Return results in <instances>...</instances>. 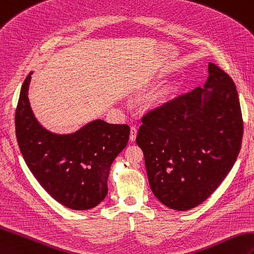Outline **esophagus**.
Wrapping results in <instances>:
<instances>
[{
  "label": "esophagus",
  "mask_w": 254,
  "mask_h": 254,
  "mask_svg": "<svg viewBox=\"0 0 254 254\" xmlns=\"http://www.w3.org/2000/svg\"><path fill=\"white\" fill-rule=\"evenodd\" d=\"M136 135H137V128L136 127H131V133H129V140L134 141L136 139Z\"/></svg>",
  "instance_id": "obj_1"
}]
</instances>
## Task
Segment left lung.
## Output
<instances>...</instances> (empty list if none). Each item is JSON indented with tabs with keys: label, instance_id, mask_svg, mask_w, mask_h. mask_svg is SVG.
Masks as SVG:
<instances>
[{
	"label": "left lung",
	"instance_id": "8db88e82",
	"mask_svg": "<svg viewBox=\"0 0 254 254\" xmlns=\"http://www.w3.org/2000/svg\"><path fill=\"white\" fill-rule=\"evenodd\" d=\"M203 88L196 87L149 110L136 143L149 185L168 208L186 211L208 199L232 170L244 122L236 85L209 63Z\"/></svg>",
	"mask_w": 254,
	"mask_h": 254
}]
</instances>
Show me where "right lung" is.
<instances>
[{
	"label": "right lung",
	"instance_id": "obj_1",
	"mask_svg": "<svg viewBox=\"0 0 254 254\" xmlns=\"http://www.w3.org/2000/svg\"><path fill=\"white\" fill-rule=\"evenodd\" d=\"M31 74L23 81L15 115L21 155L56 201L72 210L96 207L107 196L111 163L127 145L129 127L97 119L71 134L50 132L40 125L29 103Z\"/></svg>",
	"mask_w": 254,
	"mask_h": 254
}]
</instances>
